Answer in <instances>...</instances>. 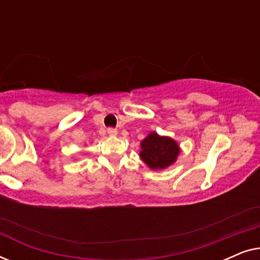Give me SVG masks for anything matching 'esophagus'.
<instances>
[{
	"instance_id": "esophagus-1",
	"label": "esophagus",
	"mask_w": 260,
	"mask_h": 260,
	"mask_svg": "<svg viewBox=\"0 0 260 260\" xmlns=\"http://www.w3.org/2000/svg\"><path fill=\"white\" fill-rule=\"evenodd\" d=\"M108 134L110 135V136H116V135H117V130L113 129V127H109V129H108Z\"/></svg>"
}]
</instances>
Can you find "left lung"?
Here are the masks:
<instances>
[{
    "label": "left lung",
    "instance_id": "1",
    "mask_svg": "<svg viewBox=\"0 0 260 260\" xmlns=\"http://www.w3.org/2000/svg\"><path fill=\"white\" fill-rule=\"evenodd\" d=\"M141 158L151 169H163L175 162L180 149L175 141L169 137H159L151 133L141 143Z\"/></svg>",
    "mask_w": 260,
    "mask_h": 260
}]
</instances>
